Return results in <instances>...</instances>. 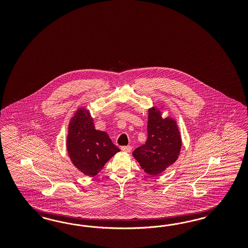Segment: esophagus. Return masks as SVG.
Masks as SVG:
<instances>
[{"label": "esophagus", "instance_id": "obj_1", "mask_svg": "<svg viewBox=\"0 0 248 248\" xmlns=\"http://www.w3.org/2000/svg\"><path fill=\"white\" fill-rule=\"evenodd\" d=\"M122 151L125 152V153H130L132 151V146L131 145H127V146H122Z\"/></svg>", "mask_w": 248, "mask_h": 248}]
</instances>
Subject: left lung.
Here are the masks:
<instances>
[{
    "instance_id": "8db88e82",
    "label": "left lung",
    "mask_w": 248,
    "mask_h": 248,
    "mask_svg": "<svg viewBox=\"0 0 248 248\" xmlns=\"http://www.w3.org/2000/svg\"><path fill=\"white\" fill-rule=\"evenodd\" d=\"M165 105L148 109L146 143L133 152V156L145 173L157 175L173 165L180 155L182 137L172 116L163 118Z\"/></svg>"
}]
</instances>
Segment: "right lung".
<instances>
[{
	"mask_svg": "<svg viewBox=\"0 0 248 248\" xmlns=\"http://www.w3.org/2000/svg\"><path fill=\"white\" fill-rule=\"evenodd\" d=\"M66 150L73 165L90 177L96 175L121 151L107 133L94 128L89 110L83 106L76 110L69 122Z\"/></svg>",
	"mask_w": 248,
	"mask_h": 248,
	"instance_id": "1",
	"label": "right lung"
}]
</instances>
